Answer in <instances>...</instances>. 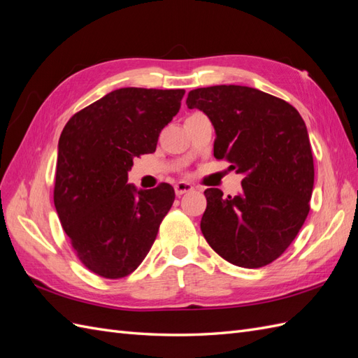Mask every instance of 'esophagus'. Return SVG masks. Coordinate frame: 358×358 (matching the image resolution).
<instances>
[{
	"label": "esophagus",
	"instance_id": "34e87169",
	"mask_svg": "<svg viewBox=\"0 0 358 358\" xmlns=\"http://www.w3.org/2000/svg\"><path fill=\"white\" fill-rule=\"evenodd\" d=\"M192 189L194 188H192L191 183H187V182H179L175 185V192H176L178 197L183 196V194H187V192H191Z\"/></svg>",
	"mask_w": 358,
	"mask_h": 358
}]
</instances>
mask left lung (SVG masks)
Returning <instances> with one entry per match:
<instances>
[{
    "label": "left lung",
    "mask_w": 358,
    "mask_h": 358,
    "mask_svg": "<svg viewBox=\"0 0 358 358\" xmlns=\"http://www.w3.org/2000/svg\"><path fill=\"white\" fill-rule=\"evenodd\" d=\"M187 106L213 124L215 158L245 175L239 196L204 191V239L234 266L270 264L296 239L310 209L315 171L305 121L289 103L239 85L194 90Z\"/></svg>",
    "instance_id": "left-lung-1"
}]
</instances>
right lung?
I'll return each mask as SVG.
<instances>
[{
  "label": "right lung",
  "instance_id": "1",
  "mask_svg": "<svg viewBox=\"0 0 358 358\" xmlns=\"http://www.w3.org/2000/svg\"><path fill=\"white\" fill-rule=\"evenodd\" d=\"M183 90L121 88L74 113L64 127L53 203L74 254L92 273L125 278L152 248L175 201L169 183L137 191L133 159L157 149Z\"/></svg>",
  "mask_w": 358,
  "mask_h": 358
}]
</instances>
